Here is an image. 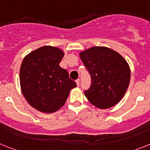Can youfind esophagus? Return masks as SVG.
<instances>
[{"instance_id":"esophagus-1","label":"esophagus","mask_w":150,"mask_h":150,"mask_svg":"<svg viewBox=\"0 0 150 150\" xmlns=\"http://www.w3.org/2000/svg\"><path fill=\"white\" fill-rule=\"evenodd\" d=\"M76 85H77L78 86H79V83H80V79H76Z\"/></svg>"}]
</instances>
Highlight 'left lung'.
Masks as SVG:
<instances>
[{"label":"left lung","mask_w":150,"mask_h":150,"mask_svg":"<svg viewBox=\"0 0 150 150\" xmlns=\"http://www.w3.org/2000/svg\"><path fill=\"white\" fill-rule=\"evenodd\" d=\"M91 76L90 88L84 91L88 101L100 109L113 107L128 89L130 67L117 52L105 46H94L79 53Z\"/></svg>","instance_id":"8db88e82"}]
</instances>
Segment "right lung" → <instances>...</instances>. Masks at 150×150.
<instances>
[{
    "label": "right lung",
    "instance_id": "obj_1",
    "mask_svg": "<svg viewBox=\"0 0 150 150\" xmlns=\"http://www.w3.org/2000/svg\"><path fill=\"white\" fill-rule=\"evenodd\" d=\"M64 52L45 46L24 58L20 67L21 90L31 107L43 112H54L64 104L76 83L60 67Z\"/></svg>",
    "mask_w": 150,
    "mask_h": 150
}]
</instances>
